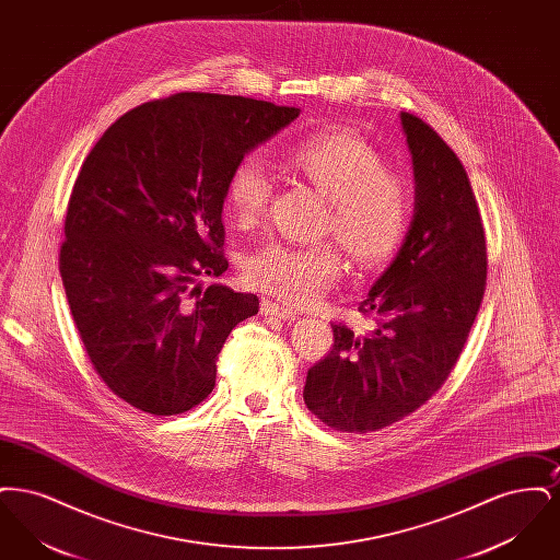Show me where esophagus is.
Segmentation results:
<instances>
[{
    "label": "esophagus",
    "mask_w": 560,
    "mask_h": 560,
    "mask_svg": "<svg viewBox=\"0 0 560 560\" xmlns=\"http://www.w3.org/2000/svg\"><path fill=\"white\" fill-rule=\"evenodd\" d=\"M262 315L265 317H277V319H293V311L292 308H288V306H281V304H277V302H272V300H262Z\"/></svg>",
    "instance_id": "34e87169"
}]
</instances>
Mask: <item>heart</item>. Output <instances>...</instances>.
<instances>
[{
	"instance_id": "obj_1",
	"label": "heart",
	"mask_w": 560,
	"mask_h": 560,
	"mask_svg": "<svg viewBox=\"0 0 560 560\" xmlns=\"http://www.w3.org/2000/svg\"><path fill=\"white\" fill-rule=\"evenodd\" d=\"M293 170L327 199L323 233L336 235L363 270L382 268L407 235L413 199L405 178L388 170L384 155L348 130L313 133L288 153ZM265 161L247 155L224 183V206L241 226H254L270 201ZM347 260L336 241L292 245L268 241L245 267L247 281L288 304L306 306L329 292Z\"/></svg>"
}]
</instances>
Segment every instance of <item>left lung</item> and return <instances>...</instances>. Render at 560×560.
<instances>
[{
    "mask_svg": "<svg viewBox=\"0 0 560 560\" xmlns=\"http://www.w3.org/2000/svg\"><path fill=\"white\" fill-rule=\"evenodd\" d=\"M400 124L416 180L409 231L359 304L372 329L334 323V347L304 386L306 407L340 432H373L422 407L450 377L485 293V229L468 174L427 121L400 113Z\"/></svg>",
    "mask_w": 560,
    "mask_h": 560,
    "instance_id": "obj_1",
    "label": "left lung"
}]
</instances>
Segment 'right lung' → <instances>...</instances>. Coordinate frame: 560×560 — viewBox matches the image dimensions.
<instances>
[{
    "label": "right lung",
    "instance_id": "1",
    "mask_svg": "<svg viewBox=\"0 0 560 560\" xmlns=\"http://www.w3.org/2000/svg\"><path fill=\"white\" fill-rule=\"evenodd\" d=\"M300 115L265 101L180 92L121 115L81 165L60 277L81 342L113 395L176 416L213 390L215 361L258 295L220 277L224 183Z\"/></svg>",
    "mask_w": 560,
    "mask_h": 560
}]
</instances>
